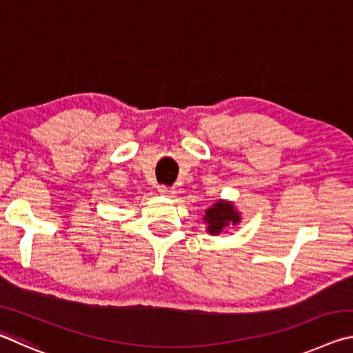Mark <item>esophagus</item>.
I'll list each match as a JSON object with an SVG mask.
<instances>
[{
    "mask_svg": "<svg viewBox=\"0 0 353 353\" xmlns=\"http://www.w3.org/2000/svg\"><path fill=\"white\" fill-rule=\"evenodd\" d=\"M159 193L162 194V196H165V198H171L174 191H172V190L168 188V187H159Z\"/></svg>",
    "mask_w": 353,
    "mask_h": 353,
    "instance_id": "1",
    "label": "esophagus"
}]
</instances>
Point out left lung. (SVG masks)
I'll list each match as a JSON object with an SVG mask.
<instances>
[{
  "label": "left lung",
  "instance_id": "obj_1",
  "mask_svg": "<svg viewBox=\"0 0 353 353\" xmlns=\"http://www.w3.org/2000/svg\"><path fill=\"white\" fill-rule=\"evenodd\" d=\"M241 212L238 210L234 201L218 199L205 210L204 224L207 234L221 235L227 232V227L238 225L241 223Z\"/></svg>",
  "mask_w": 353,
  "mask_h": 353
}]
</instances>
